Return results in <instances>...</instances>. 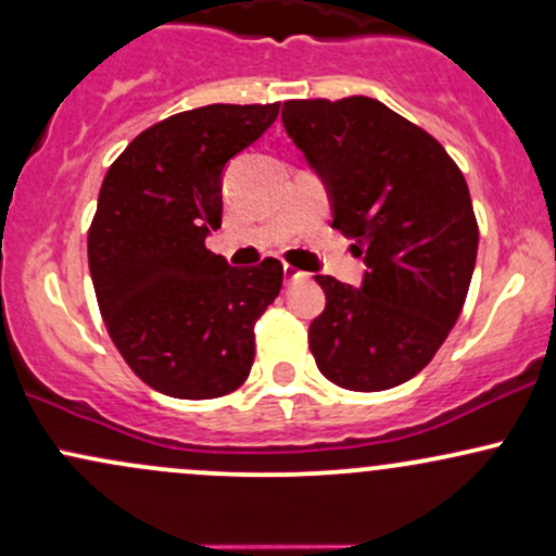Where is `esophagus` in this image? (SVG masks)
I'll use <instances>...</instances> for the list:
<instances>
[{
  "instance_id": "esophagus-1",
  "label": "esophagus",
  "mask_w": 556,
  "mask_h": 556,
  "mask_svg": "<svg viewBox=\"0 0 556 556\" xmlns=\"http://www.w3.org/2000/svg\"><path fill=\"white\" fill-rule=\"evenodd\" d=\"M282 271H285V282H298V279H306L308 277L306 271H301V268H295V266H290V264H285Z\"/></svg>"
}]
</instances>
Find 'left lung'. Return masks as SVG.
<instances>
[{"label": "left lung", "mask_w": 556, "mask_h": 556, "mask_svg": "<svg viewBox=\"0 0 556 556\" xmlns=\"http://www.w3.org/2000/svg\"><path fill=\"white\" fill-rule=\"evenodd\" d=\"M282 124L325 181L332 227L362 255V288L319 274L316 367L375 393L422 371L459 319L478 258V222L443 144L371 97L290 100Z\"/></svg>", "instance_id": "8db88e82"}]
</instances>
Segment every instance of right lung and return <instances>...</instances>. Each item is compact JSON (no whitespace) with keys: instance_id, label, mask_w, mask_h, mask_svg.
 I'll list each match as a JSON object with an SVG mask.
<instances>
[{"instance_id":"obj_1","label":"right lung","mask_w":556,"mask_h":556,"mask_svg":"<svg viewBox=\"0 0 556 556\" xmlns=\"http://www.w3.org/2000/svg\"><path fill=\"white\" fill-rule=\"evenodd\" d=\"M271 105L176 113L115 157L89 227V271L115 348L163 395L218 399L248 380L255 321L282 264L229 266L205 248L222 227L224 166L277 121Z\"/></svg>"}]
</instances>
